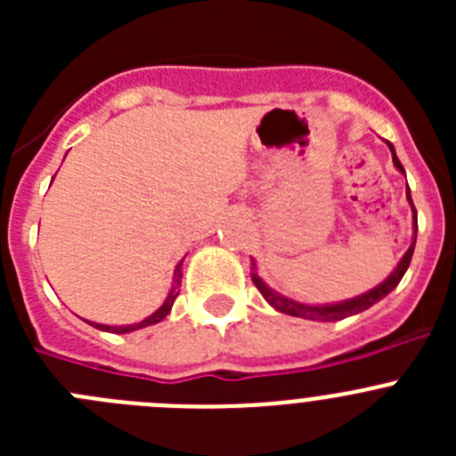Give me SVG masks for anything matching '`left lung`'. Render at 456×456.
<instances>
[{
	"label": "left lung",
	"instance_id": "8db88e82",
	"mask_svg": "<svg viewBox=\"0 0 456 456\" xmlns=\"http://www.w3.org/2000/svg\"><path fill=\"white\" fill-rule=\"evenodd\" d=\"M390 146V143H388ZM390 151H393V146H390ZM393 164L397 168H400L402 173H404V167L400 164V159H397V155H395L393 151ZM409 189V187H406ZM406 196H409L411 200V193L406 191ZM411 208H413V200H411ZM413 219H416V232H418V215H416V208H413ZM413 247H416V240H413V244L409 247V251L404 253V257L400 260V265H397V269H395L393 273H390L388 278H386L384 283L377 285L374 289H370V292L361 294V297H356V299H349V301H342V304H331V305H305V304H297V301L292 299H285V297H281L278 292H273L272 288H267L265 285V281L257 273H251V281L256 283V288L260 289V294H263L265 299H267L269 305H273L276 310H281V313H285V315H292V317H304V320H313V322H338V320H345V317L349 315H358V313H363V310H368L370 305H374L377 301H381L386 297V294L393 292L395 288H397V283L402 281V276L406 273V269H409L411 265V256H413Z\"/></svg>",
	"mask_w": 456,
	"mask_h": 456
}]
</instances>
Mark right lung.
<instances>
[{"instance_id":"add662e5","label":"right lung","mask_w":456,"mask_h":456,"mask_svg":"<svg viewBox=\"0 0 456 456\" xmlns=\"http://www.w3.org/2000/svg\"><path fill=\"white\" fill-rule=\"evenodd\" d=\"M180 267H183V263L175 267V283H173L171 292H168V297H167V301H164V304L159 305V308H157L151 317H146V320L139 322V324H130V326H104V324H93V326H95V329H102V331H111V333H130V331H136V329H143V326H151V324H157V322H162L164 317L171 313L173 301L178 299V294H180L178 288H180V278H183V272H180Z\"/></svg>"}]
</instances>
